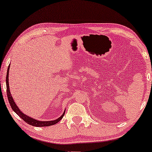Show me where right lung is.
<instances>
[{"mask_svg":"<svg viewBox=\"0 0 152 152\" xmlns=\"http://www.w3.org/2000/svg\"><path fill=\"white\" fill-rule=\"evenodd\" d=\"M9 68L10 65H9L8 69H7V78H6V85H7V98L9 99V102L11 105V108L13 109V110L15 113L17 115L19 116V117H21L23 120L26 122L27 123H28L29 125L34 126H51L53 125H55L57 123L61 120L62 118L64 115V113H65V111H64L63 114L61 116V117L57 118L56 120L54 121H40L36 120L33 118H31L28 116L27 115L23 114L21 110H19L18 106H17V104L15 103L14 99H13L11 96V94L10 93V89H9Z\"/></svg>","mask_w":152,"mask_h":152,"instance_id":"1","label":"right lung"}]
</instances>
